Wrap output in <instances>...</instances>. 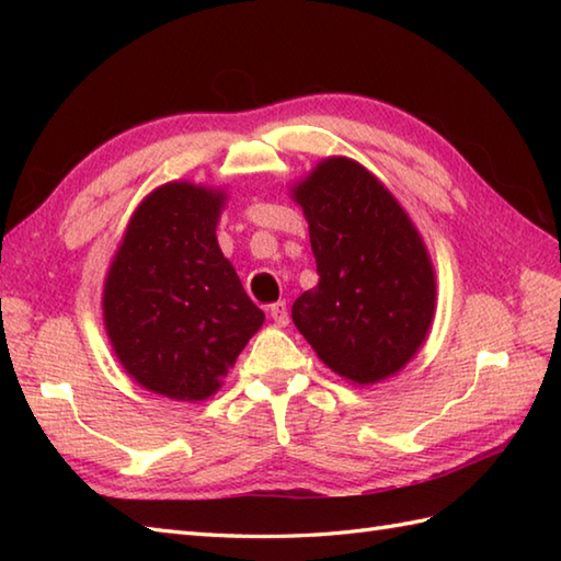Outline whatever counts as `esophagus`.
<instances>
[{
	"mask_svg": "<svg viewBox=\"0 0 561 561\" xmlns=\"http://www.w3.org/2000/svg\"><path fill=\"white\" fill-rule=\"evenodd\" d=\"M267 313H270V318L274 320V325L284 328V325L289 323V306H287V301H277V304H272V306L267 308Z\"/></svg>",
	"mask_w": 561,
	"mask_h": 561,
	"instance_id": "obj_1",
	"label": "esophagus"
}]
</instances>
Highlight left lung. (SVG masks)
I'll list each match as a JSON object with an SVG mask.
<instances>
[{
	"label": "left lung",
	"mask_w": 561,
	"mask_h": 561,
	"mask_svg": "<svg viewBox=\"0 0 561 561\" xmlns=\"http://www.w3.org/2000/svg\"><path fill=\"white\" fill-rule=\"evenodd\" d=\"M318 284L291 306L294 325L328 368L359 386L398 374L426 340L436 277L420 231L390 190L347 157L294 185Z\"/></svg>",
	"instance_id": "left-lung-1"
}]
</instances>
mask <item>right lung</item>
<instances>
[{
    "label": "right lung",
    "instance_id": "right-lung-1",
    "mask_svg": "<svg viewBox=\"0 0 561 561\" xmlns=\"http://www.w3.org/2000/svg\"><path fill=\"white\" fill-rule=\"evenodd\" d=\"M226 195L165 183L141 199L111 262L103 320L117 362L141 388L207 400L265 313L217 241Z\"/></svg>",
    "mask_w": 561,
    "mask_h": 561
}]
</instances>
